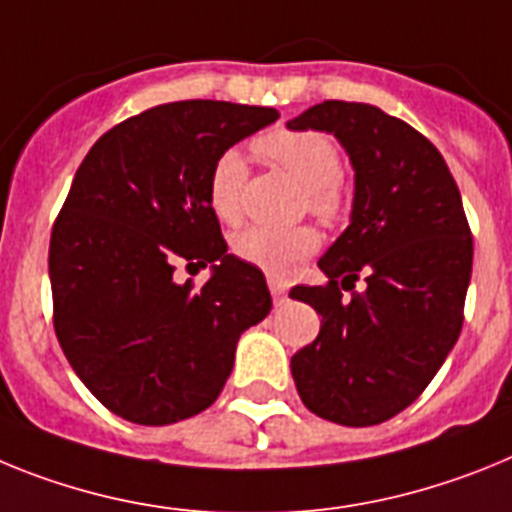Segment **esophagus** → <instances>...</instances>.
<instances>
[{
	"mask_svg": "<svg viewBox=\"0 0 512 512\" xmlns=\"http://www.w3.org/2000/svg\"><path fill=\"white\" fill-rule=\"evenodd\" d=\"M268 286H270V293H273V301L275 306L286 304V283L281 281V278H275V275H268Z\"/></svg>",
	"mask_w": 512,
	"mask_h": 512,
	"instance_id": "esophagus-1",
	"label": "esophagus"
}]
</instances>
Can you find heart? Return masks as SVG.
Listing matches in <instances>:
<instances>
[{"label": "heart", "instance_id": "obj_1", "mask_svg": "<svg viewBox=\"0 0 512 512\" xmlns=\"http://www.w3.org/2000/svg\"><path fill=\"white\" fill-rule=\"evenodd\" d=\"M255 151L270 167L288 172L304 185V206L324 221H337L348 208L340 188L342 157L335 141L319 131L275 128L255 139ZM247 164L237 149H226L208 175V206L224 224H237L244 213ZM322 237L314 226H252L234 237L239 260L286 278L319 250Z\"/></svg>", "mask_w": 512, "mask_h": 512}]
</instances>
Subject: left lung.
<instances>
[{"mask_svg": "<svg viewBox=\"0 0 512 512\" xmlns=\"http://www.w3.org/2000/svg\"><path fill=\"white\" fill-rule=\"evenodd\" d=\"M288 128L335 133L355 170L350 226L319 260L330 281L291 288L322 317L293 381L314 415L379 425L420 397L461 335L474 242L459 188L441 151L373 105L324 100Z\"/></svg>", "mask_w": 512, "mask_h": 512, "instance_id": "1", "label": "left lung"}]
</instances>
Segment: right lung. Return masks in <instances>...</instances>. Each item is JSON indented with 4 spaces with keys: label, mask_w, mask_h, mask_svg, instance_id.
I'll return each mask as SVG.
<instances>
[{
    "label": "right lung",
    "mask_w": 512,
    "mask_h": 512,
    "mask_svg": "<svg viewBox=\"0 0 512 512\" xmlns=\"http://www.w3.org/2000/svg\"><path fill=\"white\" fill-rule=\"evenodd\" d=\"M278 121L275 108L219 100L157 105L102 133L53 221V330L110 412L172 425L216 402L237 340L270 314L265 275L234 255L208 206L229 146ZM214 268L203 287L174 270Z\"/></svg>",
    "instance_id": "1"
}]
</instances>
